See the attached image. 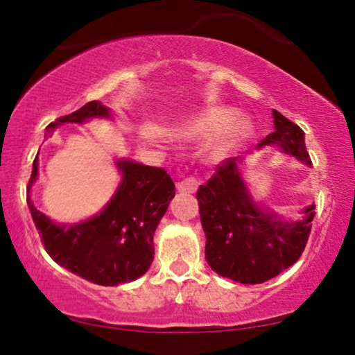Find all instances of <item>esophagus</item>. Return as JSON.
<instances>
[{
    "mask_svg": "<svg viewBox=\"0 0 355 355\" xmlns=\"http://www.w3.org/2000/svg\"><path fill=\"white\" fill-rule=\"evenodd\" d=\"M198 187H199V180L194 175H188L187 178H183L182 182L178 183V191L191 194V193H196Z\"/></svg>",
    "mask_w": 355,
    "mask_h": 355,
    "instance_id": "1",
    "label": "esophagus"
}]
</instances>
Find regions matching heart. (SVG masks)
I'll return each mask as SVG.
<instances>
[{"instance_id": "b5f03b06", "label": "heart", "mask_w": 355, "mask_h": 355, "mask_svg": "<svg viewBox=\"0 0 355 355\" xmlns=\"http://www.w3.org/2000/svg\"><path fill=\"white\" fill-rule=\"evenodd\" d=\"M231 119V110L228 108H214L205 111L204 114H200L199 118H196L191 123L184 124L183 127H180V132L184 135H205L210 134V132H215L221 129V127L226 125V123ZM248 125L245 121H236L232 123L228 129L225 130L223 137H221L218 148V151H225L228 150L230 146H232L236 141H239L242 137L247 134Z\"/></svg>"}]
</instances>
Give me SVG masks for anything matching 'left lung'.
<instances>
[{
	"mask_svg": "<svg viewBox=\"0 0 355 355\" xmlns=\"http://www.w3.org/2000/svg\"><path fill=\"white\" fill-rule=\"evenodd\" d=\"M276 129L260 145H279L285 153L311 166L300 125L272 110ZM239 157H226L207 183L200 184V223L207 237L205 260L220 276L253 285L279 276L292 266L308 244L314 205L301 221H284L253 204L239 175Z\"/></svg>",
	"mask_w": 355,
	"mask_h": 355,
	"instance_id": "obj_1",
	"label": "left lung"
}]
</instances>
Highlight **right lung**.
Here are the masks:
<instances>
[{
  "mask_svg": "<svg viewBox=\"0 0 355 355\" xmlns=\"http://www.w3.org/2000/svg\"><path fill=\"white\" fill-rule=\"evenodd\" d=\"M108 116V108L94 100L73 113L62 116L46 127L47 135L63 123H83L89 118ZM123 183L114 198L97 216L75 226L55 225L26 202L46 252L55 263L98 285H119L139 279L155 258L153 234L166 214L175 184L162 167L119 161ZM38 175V156L28 182Z\"/></svg>",
  "mask_w": 355,
  "mask_h": 355,
  "instance_id": "1",
  "label": "right lung"
}]
</instances>
